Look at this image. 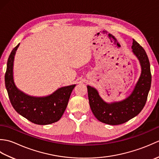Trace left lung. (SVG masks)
I'll use <instances>...</instances> for the list:
<instances>
[{
    "mask_svg": "<svg viewBox=\"0 0 159 159\" xmlns=\"http://www.w3.org/2000/svg\"><path fill=\"white\" fill-rule=\"evenodd\" d=\"M133 52L139 59L141 73L130 95L120 102L107 103L102 100L98 92L87 85L89 106L98 120L109 125H119L137 116L146 104L151 87L150 64L147 54L135 40L132 45Z\"/></svg>",
    "mask_w": 159,
    "mask_h": 159,
    "instance_id": "obj_1",
    "label": "left lung"
}]
</instances>
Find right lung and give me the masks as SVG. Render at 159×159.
Listing matches in <instances>:
<instances>
[{
	"label": "right lung",
	"instance_id": "obj_1",
	"mask_svg": "<svg viewBox=\"0 0 159 159\" xmlns=\"http://www.w3.org/2000/svg\"><path fill=\"white\" fill-rule=\"evenodd\" d=\"M18 43L10 54L7 64L5 82L10 102L16 112L31 122L47 125L59 121L65 111L76 85L63 87L49 96H29L17 88L13 80V60Z\"/></svg>",
	"mask_w": 159,
	"mask_h": 159
}]
</instances>
